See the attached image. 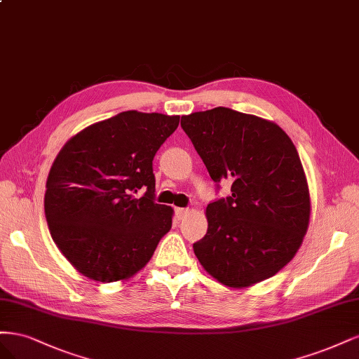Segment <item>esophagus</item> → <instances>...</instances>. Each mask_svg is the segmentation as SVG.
Instances as JSON below:
<instances>
[{"mask_svg":"<svg viewBox=\"0 0 359 359\" xmlns=\"http://www.w3.org/2000/svg\"><path fill=\"white\" fill-rule=\"evenodd\" d=\"M188 213H189L188 209H180V207H179V209H176V217L179 219V221H182V219L187 216Z\"/></svg>","mask_w":359,"mask_h":359,"instance_id":"obj_1","label":"esophagus"}]
</instances>
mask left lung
Listing matches in <instances>:
<instances>
[{
  "mask_svg": "<svg viewBox=\"0 0 359 359\" xmlns=\"http://www.w3.org/2000/svg\"><path fill=\"white\" fill-rule=\"evenodd\" d=\"M212 180L231 195L207 205L194 243L204 270L231 287L269 279L294 258L309 226L310 196L291 138L279 125L228 107L182 116Z\"/></svg>",
  "mask_w": 359,
  "mask_h": 359,
  "instance_id": "8db88e82",
  "label": "left lung"
}]
</instances>
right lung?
<instances>
[{
	"label": "right lung",
	"mask_w": 359,
	"mask_h": 359,
	"mask_svg": "<svg viewBox=\"0 0 359 359\" xmlns=\"http://www.w3.org/2000/svg\"><path fill=\"white\" fill-rule=\"evenodd\" d=\"M179 119L122 111L72 137L53 161L46 221L62 255L89 279H128L170 231L172 209L155 203L152 161Z\"/></svg>",
	"instance_id": "right-lung-1"
}]
</instances>
